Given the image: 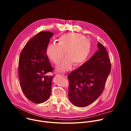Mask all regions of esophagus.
I'll return each instance as SVG.
<instances>
[{"mask_svg": "<svg viewBox=\"0 0 131 131\" xmlns=\"http://www.w3.org/2000/svg\"><path fill=\"white\" fill-rule=\"evenodd\" d=\"M62 74H63V76L64 77H66V78L67 77V74L66 73H62Z\"/></svg>", "mask_w": 131, "mask_h": 131, "instance_id": "obj_1", "label": "esophagus"}]
</instances>
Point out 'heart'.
I'll return each instance as SVG.
<instances>
[{
	"label": "heart",
	"instance_id": "1",
	"mask_svg": "<svg viewBox=\"0 0 131 131\" xmlns=\"http://www.w3.org/2000/svg\"><path fill=\"white\" fill-rule=\"evenodd\" d=\"M91 44L85 37L80 34L67 33L60 36L57 45L50 44L47 48L46 54L54 64H59L64 57L66 58L57 67L58 71L64 72L69 70L71 64L78 66L86 60L90 51Z\"/></svg>",
	"mask_w": 131,
	"mask_h": 131
}]
</instances>
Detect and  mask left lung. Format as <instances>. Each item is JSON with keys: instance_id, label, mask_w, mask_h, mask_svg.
I'll use <instances>...</instances> for the list:
<instances>
[{"instance_id": "left-lung-1", "label": "left lung", "mask_w": 131, "mask_h": 131, "mask_svg": "<svg viewBox=\"0 0 131 131\" xmlns=\"http://www.w3.org/2000/svg\"><path fill=\"white\" fill-rule=\"evenodd\" d=\"M98 50L91 59L68 76V97L72 104L88 106L102 93L111 70V64L105 47L97 43Z\"/></svg>"}]
</instances>
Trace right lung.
Wrapping results in <instances>:
<instances>
[{
  "label": "right lung",
  "instance_id": "obj_1",
  "mask_svg": "<svg viewBox=\"0 0 131 131\" xmlns=\"http://www.w3.org/2000/svg\"><path fill=\"white\" fill-rule=\"evenodd\" d=\"M52 32L41 31L30 39L21 52L18 75L25 96L36 104L45 102L50 96L54 77L46 76L53 70L46 54Z\"/></svg>",
  "mask_w": 131,
  "mask_h": 131
}]
</instances>
